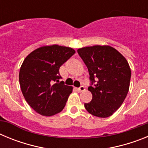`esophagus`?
<instances>
[{
    "label": "esophagus",
    "instance_id": "34e87169",
    "mask_svg": "<svg viewBox=\"0 0 148 148\" xmlns=\"http://www.w3.org/2000/svg\"><path fill=\"white\" fill-rule=\"evenodd\" d=\"M78 90L79 91V92H83V91L85 90V87H84V86H81L79 88H78Z\"/></svg>",
    "mask_w": 148,
    "mask_h": 148
}]
</instances>
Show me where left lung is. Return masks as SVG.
<instances>
[{
    "label": "left lung",
    "instance_id": "obj_1",
    "mask_svg": "<svg viewBox=\"0 0 148 148\" xmlns=\"http://www.w3.org/2000/svg\"><path fill=\"white\" fill-rule=\"evenodd\" d=\"M78 53L88 69L92 84L95 82L93 87H88L92 99L84 107L93 116L109 117L121 107L127 95L130 65L117 49L109 45L79 48Z\"/></svg>",
    "mask_w": 148,
    "mask_h": 148
}]
</instances>
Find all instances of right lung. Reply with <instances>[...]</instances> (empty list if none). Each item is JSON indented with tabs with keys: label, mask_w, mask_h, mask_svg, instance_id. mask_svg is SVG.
Returning a JSON list of instances; mask_svg holds the SVG:
<instances>
[{
	"label": "right lung",
	"mask_w": 148,
	"mask_h": 148,
	"mask_svg": "<svg viewBox=\"0 0 148 148\" xmlns=\"http://www.w3.org/2000/svg\"><path fill=\"white\" fill-rule=\"evenodd\" d=\"M75 53L64 46H43L23 60L19 72L21 90L29 105L41 116H52L65 107L73 87L59 83V68Z\"/></svg>",
	"instance_id": "add662e5"
}]
</instances>
